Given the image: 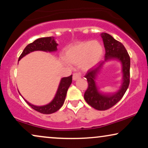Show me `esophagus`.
I'll use <instances>...</instances> for the list:
<instances>
[{
	"mask_svg": "<svg viewBox=\"0 0 148 148\" xmlns=\"http://www.w3.org/2000/svg\"><path fill=\"white\" fill-rule=\"evenodd\" d=\"M81 77V75L78 73H74L73 75V79L74 81H75L77 79Z\"/></svg>",
	"mask_w": 148,
	"mask_h": 148,
	"instance_id": "34e87169",
	"label": "esophagus"
}]
</instances>
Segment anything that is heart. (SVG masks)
I'll use <instances>...</instances> for the list:
<instances>
[{
    "mask_svg": "<svg viewBox=\"0 0 148 148\" xmlns=\"http://www.w3.org/2000/svg\"><path fill=\"white\" fill-rule=\"evenodd\" d=\"M103 54V48L98 41H85L69 46L64 52L66 61L79 64L84 70L94 66Z\"/></svg>",
    "mask_w": 148,
    "mask_h": 148,
    "instance_id": "heart-1",
    "label": "heart"
}]
</instances>
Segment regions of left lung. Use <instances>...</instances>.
<instances>
[{"label": "left lung", "instance_id": "1", "mask_svg": "<svg viewBox=\"0 0 148 148\" xmlns=\"http://www.w3.org/2000/svg\"><path fill=\"white\" fill-rule=\"evenodd\" d=\"M106 50L104 61L100 62L98 66L88 70L85 77L88 83V88L84 94V99L89 105L98 110H106L110 108L123 98L130 82V57L122 43L117 41L106 33L101 34ZM110 59L119 60L122 64L123 84L117 92L111 95H104L99 92L96 86L97 75L105 61Z\"/></svg>", "mask_w": 148, "mask_h": 148}]
</instances>
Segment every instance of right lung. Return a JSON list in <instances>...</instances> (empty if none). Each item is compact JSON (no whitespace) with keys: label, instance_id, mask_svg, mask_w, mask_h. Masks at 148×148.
<instances>
[{"label":"right lung","instance_id":"1","mask_svg":"<svg viewBox=\"0 0 148 148\" xmlns=\"http://www.w3.org/2000/svg\"><path fill=\"white\" fill-rule=\"evenodd\" d=\"M58 44L54 40V37H46V38H41L36 40L35 41L31 44H29L25 48L19 58V60H21L23 56L27 55L30 52L36 51V50H42V51L45 52H54L57 50ZM72 83V75H71L63 77L60 80V84L58 86L57 92L54 96L53 100L49 104L44 105V106H38L30 104L27 100L25 101L31 106L34 110L42 114H49L56 112L61 108L64 104V100L66 95V92L70 85Z\"/></svg>","mask_w":148,"mask_h":148}]
</instances>
